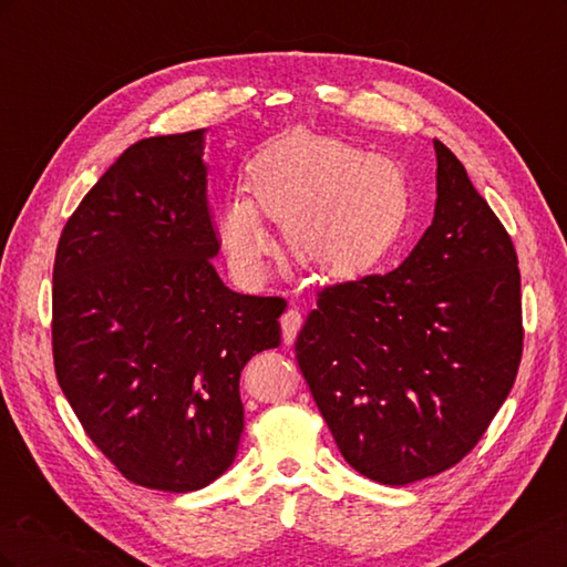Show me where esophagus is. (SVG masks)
I'll list each match as a JSON object with an SVG mask.
<instances>
[{
    "label": "esophagus",
    "mask_w": 567,
    "mask_h": 567,
    "mask_svg": "<svg viewBox=\"0 0 567 567\" xmlns=\"http://www.w3.org/2000/svg\"><path fill=\"white\" fill-rule=\"evenodd\" d=\"M300 326H302V315L298 310H288L281 317V331H284V342H286V346H290V342L296 340Z\"/></svg>",
    "instance_id": "esophagus-1"
}]
</instances>
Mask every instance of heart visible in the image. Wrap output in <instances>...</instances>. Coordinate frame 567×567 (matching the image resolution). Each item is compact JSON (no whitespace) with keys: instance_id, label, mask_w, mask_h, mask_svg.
Returning a JSON list of instances; mask_svg holds the SVG:
<instances>
[{"instance_id":"b5f03b06","label":"heart","mask_w":567,"mask_h":567,"mask_svg":"<svg viewBox=\"0 0 567 567\" xmlns=\"http://www.w3.org/2000/svg\"><path fill=\"white\" fill-rule=\"evenodd\" d=\"M246 194L217 213V238L244 279L262 277L271 250L260 219L284 229L296 260L346 279L398 244L411 205L400 163L307 132L279 140L250 161Z\"/></svg>"}]
</instances>
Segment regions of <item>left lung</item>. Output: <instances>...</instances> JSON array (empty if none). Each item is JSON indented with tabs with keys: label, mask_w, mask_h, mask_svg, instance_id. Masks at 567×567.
Returning <instances> with one entry per match:
<instances>
[{
	"label": "left lung",
	"mask_w": 567,
	"mask_h": 567,
	"mask_svg": "<svg viewBox=\"0 0 567 567\" xmlns=\"http://www.w3.org/2000/svg\"><path fill=\"white\" fill-rule=\"evenodd\" d=\"M433 144L431 227L394 271L321 290L296 340L342 458L381 485L416 483L466 456L523 354L516 248L466 167Z\"/></svg>",
	"instance_id": "left-lung-1"
}]
</instances>
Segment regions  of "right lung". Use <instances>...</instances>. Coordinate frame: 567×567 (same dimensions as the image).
I'll return each mask as SVG.
<instances>
[{
	"label": "right lung",
	"instance_id": "right-lung-1",
	"mask_svg": "<svg viewBox=\"0 0 567 567\" xmlns=\"http://www.w3.org/2000/svg\"><path fill=\"white\" fill-rule=\"evenodd\" d=\"M205 130L132 144L65 221L54 262V367L75 416L136 485L194 492L244 433L238 379L279 348L281 298L213 267Z\"/></svg>",
	"mask_w": 567,
	"mask_h": 567
}]
</instances>
